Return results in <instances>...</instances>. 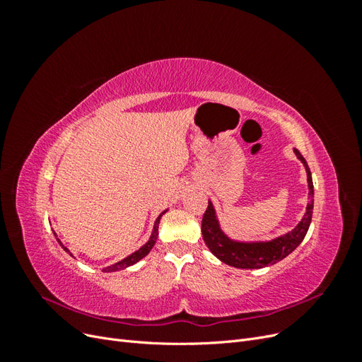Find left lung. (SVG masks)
<instances>
[{
    "label": "left lung",
    "mask_w": 362,
    "mask_h": 362,
    "mask_svg": "<svg viewBox=\"0 0 362 362\" xmlns=\"http://www.w3.org/2000/svg\"><path fill=\"white\" fill-rule=\"evenodd\" d=\"M293 152L298 157V160H300L306 170L308 204H306V211L300 218V222L291 231L270 240H252V242H245V240L231 238L222 229L216 208L213 202L208 199V208L202 217V237L208 249L211 250V254L222 262H225V264L233 266L235 269H262L288 257L302 243V240L305 238L306 233H308L313 218L314 185L310 168L305 158L300 156L298 149H293Z\"/></svg>",
    "instance_id": "1"
}]
</instances>
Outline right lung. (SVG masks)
I'll return each mask as SVG.
<instances>
[{
  "label": "right lung",
  "mask_w": 362,
  "mask_h": 362,
  "mask_svg": "<svg viewBox=\"0 0 362 362\" xmlns=\"http://www.w3.org/2000/svg\"><path fill=\"white\" fill-rule=\"evenodd\" d=\"M168 210H164L163 213H160V216L156 218V222H154V229H152V234H151V237H149V240L148 242L141 246L140 249H137L136 252H133V254L131 255H128V257H125L124 259H120V261H117V262H115V264H112V266H108V267H104L103 270L104 272H119V270H124V269H127V267H129V266H133V264H136V262H139L141 258H145L149 252H151V249L154 247V245H156V242H157V237H158V223H160V218H161V216L166 213ZM54 235H56V238H57V234L54 233ZM57 242H59V245L68 252V254L71 255V257H74L72 254H71V250L64 246L60 240L57 238Z\"/></svg>",
  "instance_id": "add662e5"
}]
</instances>
